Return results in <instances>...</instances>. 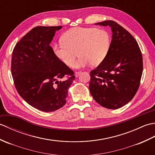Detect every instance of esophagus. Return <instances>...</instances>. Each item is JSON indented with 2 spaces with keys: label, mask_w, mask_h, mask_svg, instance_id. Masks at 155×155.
Masks as SVG:
<instances>
[{
  "label": "esophagus",
  "mask_w": 155,
  "mask_h": 155,
  "mask_svg": "<svg viewBox=\"0 0 155 155\" xmlns=\"http://www.w3.org/2000/svg\"><path fill=\"white\" fill-rule=\"evenodd\" d=\"M80 74H81V71H75V73H74V75H75V78L78 77V75H80Z\"/></svg>",
  "instance_id": "esophagus-1"
}]
</instances>
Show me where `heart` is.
Here are the masks:
<instances>
[{
  "label": "heart",
  "mask_w": 155,
  "mask_h": 155,
  "mask_svg": "<svg viewBox=\"0 0 155 155\" xmlns=\"http://www.w3.org/2000/svg\"><path fill=\"white\" fill-rule=\"evenodd\" d=\"M63 42L54 44L52 52L67 66L74 62L77 52L79 58L72 64L75 69L92 65L99 66L105 60L111 45V36L104 29L76 27L62 36Z\"/></svg>",
  "instance_id": "obj_1"
}]
</instances>
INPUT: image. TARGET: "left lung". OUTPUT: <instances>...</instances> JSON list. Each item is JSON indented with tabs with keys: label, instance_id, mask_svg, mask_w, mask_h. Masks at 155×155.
I'll return each mask as SVG.
<instances>
[{
	"label": "left lung",
	"instance_id": "obj_1",
	"mask_svg": "<svg viewBox=\"0 0 155 155\" xmlns=\"http://www.w3.org/2000/svg\"><path fill=\"white\" fill-rule=\"evenodd\" d=\"M95 25L109 26L113 34L107 56L90 72L89 91L99 105L117 109L128 104L138 90L142 54L133 36L116 22L105 20Z\"/></svg>",
	"mask_w": 155,
	"mask_h": 155
}]
</instances>
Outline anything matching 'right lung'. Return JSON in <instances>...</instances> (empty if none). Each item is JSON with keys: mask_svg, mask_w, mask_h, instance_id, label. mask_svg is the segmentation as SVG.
I'll list each match as a JSON object with an SVG mask.
<instances>
[{"mask_svg": "<svg viewBox=\"0 0 155 155\" xmlns=\"http://www.w3.org/2000/svg\"><path fill=\"white\" fill-rule=\"evenodd\" d=\"M62 26H36L12 51L11 73L17 91L35 109L51 112L66 104L74 71L54 56L50 43Z\"/></svg>", "mask_w": 155, "mask_h": 155, "instance_id": "right-lung-1", "label": "right lung"}]
</instances>
